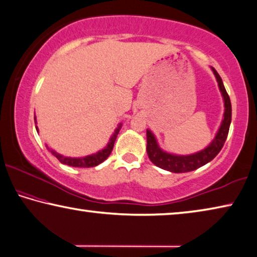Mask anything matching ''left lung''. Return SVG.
<instances>
[{"label":"left lung","instance_id":"obj_1","mask_svg":"<svg viewBox=\"0 0 257 257\" xmlns=\"http://www.w3.org/2000/svg\"><path fill=\"white\" fill-rule=\"evenodd\" d=\"M212 71L214 76H216L218 85L221 94H223L224 102H225V113H224V120L221 122V125L219 130H218L216 137L212 141V143L209 145L208 148H205L204 150L195 153V155L190 156H175L171 155V153L164 152L162 149L158 147L157 141L153 136V134L150 130H147V151L148 156L150 158L151 162L155 164L156 166H158L163 170L173 172V173H185V172H191L194 170H197L198 167H201L216 157L218 153L220 152L221 149L224 147L225 141L227 139L229 124H231L232 120V106L231 100L227 94L225 86L221 80L220 76L218 75L216 69L212 68Z\"/></svg>","mask_w":257,"mask_h":257}]
</instances>
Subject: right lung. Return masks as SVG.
Here are the masks:
<instances>
[{"mask_svg": "<svg viewBox=\"0 0 257 257\" xmlns=\"http://www.w3.org/2000/svg\"><path fill=\"white\" fill-rule=\"evenodd\" d=\"M120 127H121V125H118L117 129L115 130V133H114L112 139H110V142L108 143V145H107L104 150L99 151L98 153H95V155L84 157V158H68V157L61 156V155H59V153H56L54 151H52V153L56 157L57 159H59L60 163L64 164V165L74 166V167H93V166H97V165H99V164H101L102 162H104V160L108 158V156L110 155V152H112V150H113L114 142H115L117 134H118V132H120Z\"/></svg>", "mask_w": 257, "mask_h": 257, "instance_id": "1", "label": "right lung"}]
</instances>
